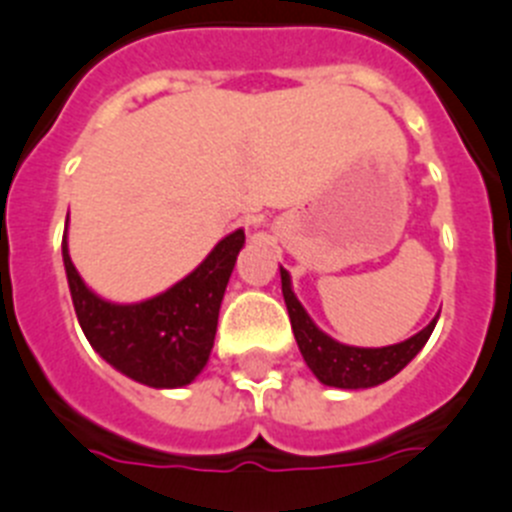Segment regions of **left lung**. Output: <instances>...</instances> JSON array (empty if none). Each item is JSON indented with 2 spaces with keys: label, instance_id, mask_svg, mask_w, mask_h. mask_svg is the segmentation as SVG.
<instances>
[{
  "label": "left lung",
  "instance_id": "obj_1",
  "mask_svg": "<svg viewBox=\"0 0 512 512\" xmlns=\"http://www.w3.org/2000/svg\"><path fill=\"white\" fill-rule=\"evenodd\" d=\"M281 286L288 317H291L293 337L299 342L306 366L311 368V373L324 386H335V389H371V386L394 379L420 353L422 345L433 335L435 322H438V314H435L428 327H422L417 335L407 337L397 345L358 348V345H345V342L319 330L317 322L304 309V304L296 299L291 286V273L286 268H281Z\"/></svg>",
  "mask_w": 512,
  "mask_h": 512
}]
</instances>
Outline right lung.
I'll list each match as a JSON object with an SVG mask.
<instances>
[{
  "label": "right lung",
  "mask_w": 512,
  "mask_h": 512,
  "mask_svg": "<svg viewBox=\"0 0 512 512\" xmlns=\"http://www.w3.org/2000/svg\"><path fill=\"white\" fill-rule=\"evenodd\" d=\"M66 237L69 216L61 255L79 327L95 353L115 371L151 389L193 384L211 358L226 283L244 247V229L226 234L175 286L133 304L97 296L74 268Z\"/></svg>",
  "instance_id": "right-lung-1"
}]
</instances>
